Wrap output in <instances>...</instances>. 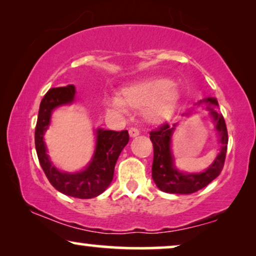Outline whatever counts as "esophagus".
Returning a JSON list of instances; mask_svg holds the SVG:
<instances>
[{
  "mask_svg": "<svg viewBox=\"0 0 256 256\" xmlns=\"http://www.w3.org/2000/svg\"><path fill=\"white\" fill-rule=\"evenodd\" d=\"M138 135H140V130L138 128L132 127L130 129H129V136H130V138H136Z\"/></svg>",
  "mask_w": 256,
  "mask_h": 256,
  "instance_id": "1",
  "label": "esophagus"
}]
</instances>
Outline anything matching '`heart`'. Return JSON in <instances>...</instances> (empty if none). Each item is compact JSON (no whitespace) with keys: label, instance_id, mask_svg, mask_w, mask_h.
Listing matches in <instances>:
<instances>
[{"label":"heart","instance_id":"b5f03b06","mask_svg":"<svg viewBox=\"0 0 256 256\" xmlns=\"http://www.w3.org/2000/svg\"><path fill=\"white\" fill-rule=\"evenodd\" d=\"M178 99L177 85L172 80L152 78L132 84L122 88V96L110 93L104 96L107 107L118 114H126L128 106L143 108V114L150 121H160L172 113Z\"/></svg>","mask_w":256,"mask_h":256}]
</instances>
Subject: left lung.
<instances>
[{"label": "left lung", "instance_id": "1", "mask_svg": "<svg viewBox=\"0 0 256 256\" xmlns=\"http://www.w3.org/2000/svg\"><path fill=\"white\" fill-rule=\"evenodd\" d=\"M197 104H204V110L208 112L214 124L216 132H218L220 152L206 170L202 172H184L174 166V156L171 150L172 135L176 130L177 124L171 126L164 124L150 132V140L154 146L152 180L156 186L166 194H188L197 192L219 176L225 163L228 135L224 116L216 110L218 107V101L216 98H206ZM191 114L192 110H188L186 113L182 114V116H190Z\"/></svg>", "mask_w": 256, "mask_h": 256}]
</instances>
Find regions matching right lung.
Instances as JSON below:
<instances>
[{
    "label": "right lung",
    "mask_w": 256,
    "mask_h": 256,
    "mask_svg": "<svg viewBox=\"0 0 256 256\" xmlns=\"http://www.w3.org/2000/svg\"><path fill=\"white\" fill-rule=\"evenodd\" d=\"M74 98L76 87L73 85L51 88L45 94L38 112L34 146L42 169L54 188L70 197L90 199L98 197L110 186L113 180L115 164L122 149L127 146L129 134L127 130L96 129V148L88 164L76 172L59 170L48 156L44 135L50 127L52 113L56 108L71 104Z\"/></svg>",
    "instance_id": "obj_1"
}]
</instances>
